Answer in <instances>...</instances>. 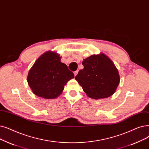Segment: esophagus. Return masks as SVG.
Segmentation results:
<instances>
[{"mask_svg":"<svg viewBox=\"0 0 149 149\" xmlns=\"http://www.w3.org/2000/svg\"><path fill=\"white\" fill-rule=\"evenodd\" d=\"M74 75H75V76H76V75H77V74H78V70H76V71H75V72H74Z\"/></svg>","mask_w":149,"mask_h":149,"instance_id":"esophagus-1","label":"esophagus"}]
</instances>
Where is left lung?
<instances>
[{
  "label": "left lung",
  "mask_w": 149,
  "mask_h": 149,
  "mask_svg": "<svg viewBox=\"0 0 149 149\" xmlns=\"http://www.w3.org/2000/svg\"><path fill=\"white\" fill-rule=\"evenodd\" d=\"M84 68L75 79L90 98L100 99L113 95L117 89L120 77L113 62L104 54L93 55L82 62Z\"/></svg>",
  "instance_id": "8db88e82"
}]
</instances>
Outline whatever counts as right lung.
Instances as JSON below:
<instances>
[{
  "label": "right lung",
  "instance_id": "right-lung-1",
  "mask_svg": "<svg viewBox=\"0 0 149 149\" xmlns=\"http://www.w3.org/2000/svg\"><path fill=\"white\" fill-rule=\"evenodd\" d=\"M61 57L55 52L48 51L36 60L30 69L27 82L32 92L46 99L58 97L67 82L74 78V74Z\"/></svg>",
  "mask_w": 149,
  "mask_h": 149
}]
</instances>
